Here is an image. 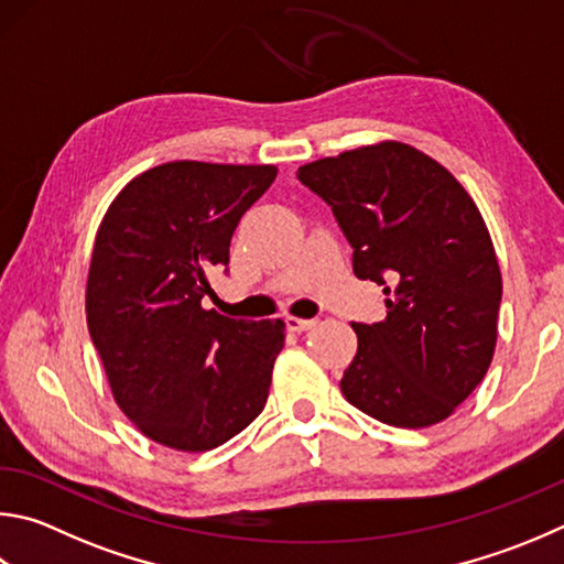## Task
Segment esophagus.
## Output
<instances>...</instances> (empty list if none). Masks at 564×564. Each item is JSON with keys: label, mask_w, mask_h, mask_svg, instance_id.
<instances>
[{"label": "esophagus", "mask_w": 564, "mask_h": 564, "mask_svg": "<svg viewBox=\"0 0 564 564\" xmlns=\"http://www.w3.org/2000/svg\"><path fill=\"white\" fill-rule=\"evenodd\" d=\"M317 321L315 317H299V315H285V327L293 333H303V330H311Z\"/></svg>", "instance_id": "1"}]
</instances>
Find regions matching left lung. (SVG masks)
Segmentation results:
<instances>
[{
	"mask_svg": "<svg viewBox=\"0 0 564 564\" xmlns=\"http://www.w3.org/2000/svg\"><path fill=\"white\" fill-rule=\"evenodd\" d=\"M299 180L330 204L357 279L387 295L384 321L352 323L345 399L389 426L444 422L486 377L498 340L503 279L476 202L397 140L308 162Z\"/></svg>",
	"mask_w": 564,
	"mask_h": 564,
	"instance_id": "obj_1",
	"label": "left lung"
}]
</instances>
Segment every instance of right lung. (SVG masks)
<instances>
[{"mask_svg":"<svg viewBox=\"0 0 564 564\" xmlns=\"http://www.w3.org/2000/svg\"><path fill=\"white\" fill-rule=\"evenodd\" d=\"M275 165L175 160L140 172L96 231L86 321L120 412L175 452L199 454L261 414L283 321H234L202 305L229 263L243 212Z\"/></svg>","mask_w":564,"mask_h":564,"instance_id":"right-lung-1","label":"right lung"}]
</instances>
